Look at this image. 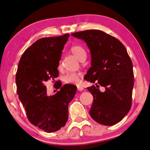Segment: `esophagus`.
Returning <instances> with one entry per match:
<instances>
[{"instance_id":"1","label":"esophagus","mask_w":150,"mask_h":150,"mask_svg":"<svg viewBox=\"0 0 150 150\" xmlns=\"http://www.w3.org/2000/svg\"><path fill=\"white\" fill-rule=\"evenodd\" d=\"M83 89H84V88H83V87H80V86H78L77 87V90L79 91H82Z\"/></svg>"}]
</instances>
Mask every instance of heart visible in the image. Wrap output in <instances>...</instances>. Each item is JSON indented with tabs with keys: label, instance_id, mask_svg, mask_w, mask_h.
I'll return each mask as SVG.
<instances>
[{
	"label": "heart",
	"instance_id": "b5f03b06",
	"mask_svg": "<svg viewBox=\"0 0 150 150\" xmlns=\"http://www.w3.org/2000/svg\"><path fill=\"white\" fill-rule=\"evenodd\" d=\"M71 52L74 55V56L79 61L83 59V57L87 56L85 50L84 48L80 45H74L71 48ZM61 65H59V67ZM81 75L79 73H68L63 77V81L65 83L67 84H78L79 83L80 77Z\"/></svg>",
	"mask_w": 150,
	"mask_h": 150
}]
</instances>
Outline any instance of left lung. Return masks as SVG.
<instances>
[{"label":"left lung","instance_id":"obj_1","mask_svg":"<svg viewBox=\"0 0 150 150\" xmlns=\"http://www.w3.org/2000/svg\"><path fill=\"white\" fill-rule=\"evenodd\" d=\"M86 42L91 55V67L85 79L99 85L87 87L93 96L89 114L96 122L112 126L124 118L132 106L133 65L124 45L116 38L98 30L71 34ZM96 83V85H97Z\"/></svg>","mask_w":150,"mask_h":150}]
</instances>
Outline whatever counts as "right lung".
<instances>
[{"mask_svg": "<svg viewBox=\"0 0 150 150\" xmlns=\"http://www.w3.org/2000/svg\"><path fill=\"white\" fill-rule=\"evenodd\" d=\"M69 34L42 38L25 51L16 75L17 94L30 122L45 132H56L67 122L68 105L77 87L65 84L53 96L47 95V80L58 77L57 67ZM57 82V81H56ZM60 82V81H59Z\"/></svg>", "mask_w": 150, "mask_h": 150, "instance_id": "right-lung-1", "label": "right lung"}]
</instances>
